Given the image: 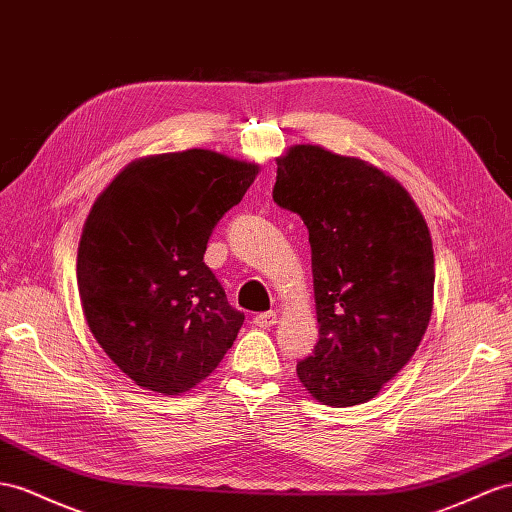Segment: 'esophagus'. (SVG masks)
Here are the masks:
<instances>
[{"mask_svg": "<svg viewBox=\"0 0 512 512\" xmlns=\"http://www.w3.org/2000/svg\"><path fill=\"white\" fill-rule=\"evenodd\" d=\"M255 326H259V329H270V326L277 324V313L274 311H264V313H257V316L253 318Z\"/></svg>", "mask_w": 512, "mask_h": 512, "instance_id": "34e87169", "label": "esophagus"}]
</instances>
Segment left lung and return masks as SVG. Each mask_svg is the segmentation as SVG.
I'll return each instance as SVG.
<instances>
[{
  "label": "left lung",
  "instance_id": "8db88e82",
  "mask_svg": "<svg viewBox=\"0 0 512 512\" xmlns=\"http://www.w3.org/2000/svg\"><path fill=\"white\" fill-rule=\"evenodd\" d=\"M272 199L309 229L320 339L300 383L329 406L374 398L422 342L435 257L424 216L376 166L298 144L277 160Z\"/></svg>",
  "mask_w": 512,
  "mask_h": 512
}]
</instances>
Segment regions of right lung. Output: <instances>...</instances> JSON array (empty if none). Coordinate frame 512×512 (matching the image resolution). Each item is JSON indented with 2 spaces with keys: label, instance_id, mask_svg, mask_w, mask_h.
Returning <instances> with one entry per match:
<instances>
[{
  "label": "right lung",
  "instance_id": "1",
  "mask_svg": "<svg viewBox=\"0 0 512 512\" xmlns=\"http://www.w3.org/2000/svg\"><path fill=\"white\" fill-rule=\"evenodd\" d=\"M257 170L205 149L155 155L129 164L90 209L77 290L90 333L136 385L179 396L233 346L244 313L203 255Z\"/></svg>",
  "mask_w": 512,
  "mask_h": 512
}]
</instances>
